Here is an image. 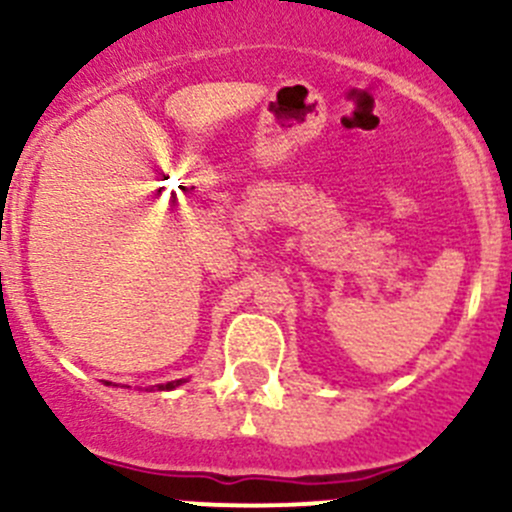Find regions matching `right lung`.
<instances>
[{"instance_id": "right-lung-1", "label": "right lung", "mask_w": 512, "mask_h": 512, "mask_svg": "<svg viewBox=\"0 0 512 512\" xmlns=\"http://www.w3.org/2000/svg\"><path fill=\"white\" fill-rule=\"evenodd\" d=\"M182 382H187L185 377H182V380H172V382H165V385H157V388H160V390H175V388H180ZM107 385H109V382H107Z\"/></svg>"}]
</instances>
